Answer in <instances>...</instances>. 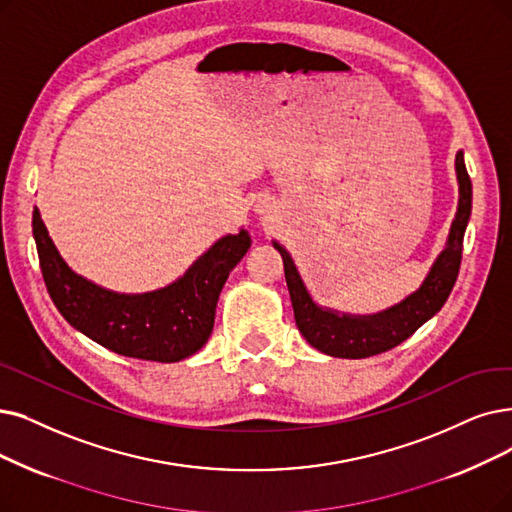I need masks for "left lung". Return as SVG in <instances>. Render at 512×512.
<instances>
[{"label": "left lung", "instance_id": "obj_1", "mask_svg": "<svg viewBox=\"0 0 512 512\" xmlns=\"http://www.w3.org/2000/svg\"><path fill=\"white\" fill-rule=\"evenodd\" d=\"M456 176L460 191L458 212L443 252L433 262L420 288L386 311L374 315H349L319 306L306 290L290 252L281 243L273 241L275 250H279L283 258L296 325L306 342L330 357H372L391 351L393 346L410 338L422 323L441 311L447 296L452 294L460 271L464 231L470 218V208H473V185H470L462 151L456 153Z\"/></svg>", "mask_w": 512, "mask_h": 512}]
</instances>
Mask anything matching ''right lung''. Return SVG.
I'll return each mask as SVG.
<instances>
[{"label": "right lung", "mask_w": 512, "mask_h": 512, "mask_svg": "<svg viewBox=\"0 0 512 512\" xmlns=\"http://www.w3.org/2000/svg\"><path fill=\"white\" fill-rule=\"evenodd\" d=\"M33 237L46 288L60 315L77 332L117 355L159 363L187 359L208 342L222 285L252 245L248 231L239 229L237 235L220 237L166 288L119 294L69 267L37 208Z\"/></svg>", "instance_id": "obj_1"}]
</instances>
